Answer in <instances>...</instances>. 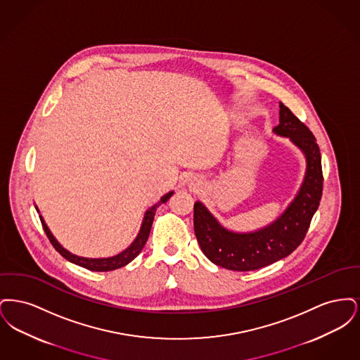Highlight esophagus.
<instances>
[{"label": "esophagus", "mask_w": 360, "mask_h": 360, "mask_svg": "<svg viewBox=\"0 0 360 360\" xmlns=\"http://www.w3.org/2000/svg\"><path fill=\"white\" fill-rule=\"evenodd\" d=\"M188 184H190V186H193V188H198V186L201 185V181H200L198 178H195V176H191V178L188 179Z\"/></svg>", "instance_id": "esophagus-1"}]
</instances>
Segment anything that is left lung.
Returning <instances> with one entry per match:
<instances>
[{"label": "left lung", "instance_id": "8db88e82", "mask_svg": "<svg viewBox=\"0 0 360 360\" xmlns=\"http://www.w3.org/2000/svg\"><path fill=\"white\" fill-rule=\"evenodd\" d=\"M273 132L289 137L307 160L300 190L279 217L255 231L236 232L224 226L201 201L194 204L197 241L210 262L226 270L252 271L290 255L302 243L320 205L324 179L316 137L282 103H279V124Z\"/></svg>", "mask_w": 360, "mask_h": 360}]
</instances>
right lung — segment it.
<instances>
[{
  "label": "right lung",
  "instance_id": "obj_1",
  "mask_svg": "<svg viewBox=\"0 0 360 360\" xmlns=\"http://www.w3.org/2000/svg\"><path fill=\"white\" fill-rule=\"evenodd\" d=\"M172 194H174L172 190L169 191V193H166L165 195L160 197V200L156 204H154V205L146 210L143 221H141V225H140V229H139V233H137L135 240L129 244V247H127L124 251H121L120 254L113 255V257H85L71 254L58 240L55 239V236L52 235L50 228L47 226V224L44 221V219L41 217V214H39V217H40V221H41V225H43V229H44L47 238L51 241L53 248L65 259H68L69 262L77 264V266H81L84 269L90 270V271H112V270H116V269H120V267L127 266L129 262H132L141 252L144 244L147 243L148 236H150V231H151V226H153V223H154L156 209L162 205V204L167 202ZM34 207H36L37 213H40L37 206L34 205Z\"/></svg>",
  "mask_w": 360,
  "mask_h": 360
}]
</instances>
